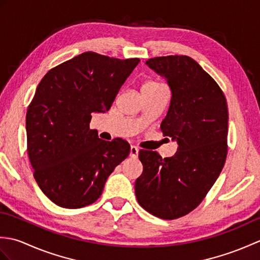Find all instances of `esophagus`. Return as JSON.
Segmentation results:
<instances>
[{"label":"esophagus","instance_id":"34e87169","mask_svg":"<svg viewBox=\"0 0 260 260\" xmlns=\"http://www.w3.org/2000/svg\"><path fill=\"white\" fill-rule=\"evenodd\" d=\"M137 155H139V148H137L136 146H131L129 156L135 158V157H137Z\"/></svg>","mask_w":260,"mask_h":260}]
</instances>
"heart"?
<instances>
[{
  "instance_id": "b5f03b06",
  "label": "heart",
  "mask_w": 260,
  "mask_h": 260,
  "mask_svg": "<svg viewBox=\"0 0 260 260\" xmlns=\"http://www.w3.org/2000/svg\"><path fill=\"white\" fill-rule=\"evenodd\" d=\"M143 86H146V87H159L162 86L161 84H158V82H155V81H148V82H145L144 85Z\"/></svg>"
}]
</instances>
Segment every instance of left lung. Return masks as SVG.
Segmentation results:
<instances>
[{
    "mask_svg": "<svg viewBox=\"0 0 260 260\" xmlns=\"http://www.w3.org/2000/svg\"><path fill=\"white\" fill-rule=\"evenodd\" d=\"M145 63L168 81L172 97L161 131L179 146L173 156L164 158L140 151L143 173L135 182V194L146 211L172 220L196 209L221 173L227 157V101L190 57H157Z\"/></svg>",
    "mask_w": 260,
    "mask_h": 260,
    "instance_id": "1",
    "label": "left lung"
}]
</instances>
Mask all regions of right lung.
Instances as JSON below:
<instances>
[{
  "label": "right lung",
  "instance_id": "right-lung-1",
  "mask_svg": "<svg viewBox=\"0 0 260 260\" xmlns=\"http://www.w3.org/2000/svg\"><path fill=\"white\" fill-rule=\"evenodd\" d=\"M139 62L84 52L49 70L38 85L26 112L27 154L39 187L57 206L95 202L128 156V143L101 140L89 123L92 113L109 110Z\"/></svg>",
  "mask_w": 260,
  "mask_h": 260
}]
</instances>
